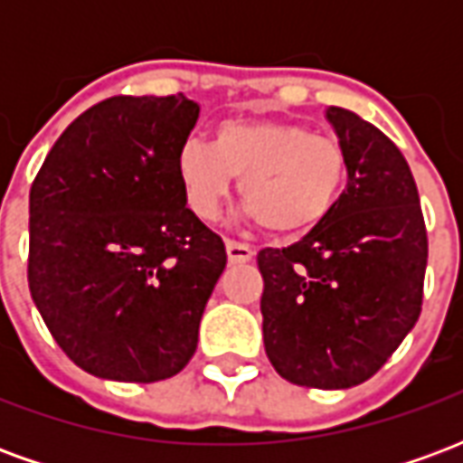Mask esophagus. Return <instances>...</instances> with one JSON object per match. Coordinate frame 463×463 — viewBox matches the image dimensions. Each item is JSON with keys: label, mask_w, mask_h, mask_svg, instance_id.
I'll use <instances>...</instances> for the list:
<instances>
[{"label": "esophagus", "mask_w": 463, "mask_h": 463, "mask_svg": "<svg viewBox=\"0 0 463 463\" xmlns=\"http://www.w3.org/2000/svg\"><path fill=\"white\" fill-rule=\"evenodd\" d=\"M225 250H228V260L231 262H250L255 258V250H252L250 245H245V242L228 241L225 242Z\"/></svg>", "instance_id": "esophagus-1"}]
</instances>
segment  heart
I'll use <instances>...</instances> for the list:
<instances>
[{"label": "heart", "mask_w": 463, "mask_h": 463, "mask_svg": "<svg viewBox=\"0 0 463 463\" xmlns=\"http://www.w3.org/2000/svg\"><path fill=\"white\" fill-rule=\"evenodd\" d=\"M185 201L213 221L241 178L242 205L265 231L295 235L320 225L340 203L349 158L332 136L280 118H228L213 131L211 146L183 143L175 156Z\"/></svg>", "instance_id": "obj_1"}]
</instances>
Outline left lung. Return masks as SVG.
I'll return each instance as SVG.
<instances>
[{"instance_id":"8db88e82","label":"left lung","mask_w":463,"mask_h":463,"mask_svg":"<svg viewBox=\"0 0 463 463\" xmlns=\"http://www.w3.org/2000/svg\"><path fill=\"white\" fill-rule=\"evenodd\" d=\"M349 158L335 211L302 241L258 252L265 352L292 384L347 389L377 374L417 325L427 228L414 175L377 126L340 106Z\"/></svg>"}]
</instances>
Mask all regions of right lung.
Returning a JSON list of instances; mask_svg holds the SVG:
<instances>
[{
    "label": "right lung",
    "mask_w": 463,
    "mask_h": 463,
    "mask_svg": "<svg viewBox=\"0 0 463 463\" xmlns=\"http://www.w3.org/2000/svg\"><path fill=\"white\" fill-rule=\"evenodd\" d=\"M198 114L183 94L111 96L59 136L32 183V300L94 377L161 382L198 347L228 262L175 173Z\"/></svg>",
    "instance_id": "add662e5"
}]
</instances>
